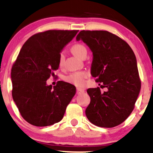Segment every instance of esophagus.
I'll return each instance as SVG.
<instances>
[{
	"label": "esophagus",
	"mask_w": 153,
	"mask_h": 153,
	"mask_svg": "<svg viewBox=\"0 0 153 153\" xmlns=\"http://www.w3.org/2000/svg\"><path fill=\"white\" fill-rule=\"evenodd\" d=\"M76 92L78 94H82L83 92H85V90L83 89H81V88H77Z\"/></svg>",
	"instance_id": "obj_1"
}]
</instances>
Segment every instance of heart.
<instances>
[{"label": "heart", "instance_id": "heart-1", "mask_svg": "<svg viewBox=\"0 0 153 153\" xmlns=\"http://www.w3.org/2000/svg\"><path fill=\"white\" fill-rule=\"evenodd\" d=\"M72 52L75 54V56H78L79 58L82 57V54L85 52H87V48L84 45L82 44H75L71 48ZM64 53L62 52L59 54V64L60 66H62L64 62ZM88 77V73L85 71H78L71 73L70 75L66 76L65 78V80L71 84H73L75 86L81 87L85 84V80Z\"/></svg>", "mask_w": 153, "mask_h": 153}]
</instances>
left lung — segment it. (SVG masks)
I'll use <instances>...</instances> for the list:
<instances>
[{
  "label": "left lung",
  "instance_id": "8db88e82",
  "mask_svg": "<svg viewBox=\"0 0 153 153\" xmlns=\"http://www.w3.org/2000/svg\"><path fill=\"white\" fill-rule=\"evenodd\" d=\"M76 40H82L92 52L91 74L107 89L103 93L99 87L87 89L91 99L85 111L87 119L101 127L120 125L134 110L140 90L133 50L106 30H81Z\"/></svg>",
  "mask_w": 153,
  "mask_h": 153
}]
</instances>
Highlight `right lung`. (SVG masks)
<instances>
[{
	"label": "right lung",
	"mask_w": 153,
	"mask_h": 153,
	"mask_svg": "<svg viewBox=\"0 0 153 153\" xmlns=\"http://www.w3.org/2000/svg\"><path fill=\"white\" fill-rule=\"evenodd\" d=\"M78 30H49L26 40L11 70L13 100L22 117L30 125L46 127L62 120L67 105L76 92L70 83L56 86L47 80L59 66V57Z\"/></svg>",
	"instance_id": "right-lung-1"
}]
</instances>
